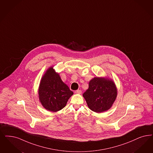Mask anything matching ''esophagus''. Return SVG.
<instances>
[{"mask_svg":"<svg viewBox=\"0 0 153 153\" xmlns=\"http://www.w3.org/2000/svg\"><path fill=\"white\" fill-rule=\"evenodd\" d=\"M82 92V91L79 90H76L75 91V93L77 94H81Z\"/></svg>","mask_w":153,"mask_h":153,"instance_id":"obj_1","label":"esophagus"}]
</instances>
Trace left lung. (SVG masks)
Instances as JSON below:
<instances>
[{
    "instance_id": "8db88e82",
    "label": "left lung",
    "mask_w": 153,
    "mask_h": 153,
    "mask_svg": "<svg viewBox=\"0 0 153 153\" xmlns=\"http://www.w3.org/2000/svg\"><path fill=\"white\" fill-rule=\"evenodd\" d=\"M88 85L83 96L91 110L101 113L110 109L117 95V88L113 80L95 77L91 80Z\"/></svg>"
}]
</instances>
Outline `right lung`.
<instances>
[{
  "mask_svg": "<svg viewBox=\"0 0 153 153\" xmlns=\"http://www.w3.org/2000/svg\"><path fill=\"white\" fill-rule=\"evenodd\" d=\"M73 92L63 82L53 67L48 68L42 77L39 96L42 105L48 111L57 112L65 107Z\"/></svg>",
  "mask_w": 153,
  "mask_h": 153,
  "instance_id": "right-lung-1",
  "label": "right lung"
}]
</instances>
